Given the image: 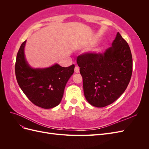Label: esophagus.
Listing matches in <instances>:
<instances>
[{"label": "esophagus", "instance_id": "1", "mask_svg": "<svg viewBox=\"0 0 149 149\" xmlns=\"http://www.w3.org/2000/svg\"><path fill=\"white\" fill-rule=\"evenodd\" d=\"M74 72L76 73H78L79 72V68L78 66H76L74 68Z\"/></svg>", "mask_w": 149, "mask_h": 149}]
</instances>
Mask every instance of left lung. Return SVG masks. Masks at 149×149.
<instances>
[{"mask_svg": "<svg viewBox=\"0 0 149 149\" xmlns=\"http://www.w3.org/2000/svg\"><path fill=\"white\" fill-rule=\"evenodd\" d=\"M84 96L93 106L103 107L123 94L132 73V57L127 42L118 32L104 53H86L77 58Z\"/></svg>", "mask_w": 149, "mask_h": 149, "instance_id": "obj_1", "label": "left lung"}]
</instances>
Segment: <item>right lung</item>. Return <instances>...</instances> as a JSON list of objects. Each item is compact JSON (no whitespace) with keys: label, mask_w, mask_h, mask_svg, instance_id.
<instances>
[{"label":"right lung","mask_w":149,"mask_h":149,"mask_svg":"<svg viewBox=\"0 0 149 149\" xmlns=\"http://www.w3.org/2000/svg\"><path fill=\"white\" fill-rule=\"evenodd\" d=\"M26 40L17 53L15 71L22 91L35 105L43 109L55 107L60 103L65 86L74 73V65L62 67L58 64L33 68L26 61L24 48Z\"/></svg>","instance_id":"right-lung-1"}]
</instances>
